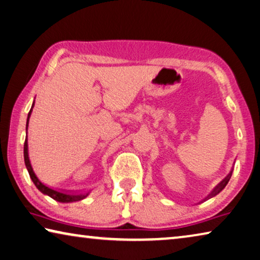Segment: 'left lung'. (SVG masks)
<instances>
[{
	"label": "left lung",
	"instance_id": "8db88e82",
	"mask_svg": "<svg viewBox=\"0 0 260 260\" xmlns=\"http://www.w3.org/2000/svg\"><path fill=\"white\" fill-rule=\"evenodd\" d=\"M232 175H233V171H230L229 174H228V176L225 177V178L222 180V182L217 185V186L213 189V192L211 193V197H215L216 194H219V193L222 191V189H223L224 187H225V185L228 184V182H229V179H230V177H232Z\"/></svg>",
	"mask_w": 260,
	"mask_h": 260
}]
</instances>
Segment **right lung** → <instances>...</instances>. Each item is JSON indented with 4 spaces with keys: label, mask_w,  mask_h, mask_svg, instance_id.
I'll return each instance as SVG.
<instances>
[{
    "label": "right lung",
    "mask_w": 260,
    "mask_h": 260,
    "mask_svg": "<svg viewBox=\"0 0 260 260\" xmlns=\"http://www.w3.org/2000/svg\"><path fill=\"white\" fill-rule=\"evenodd\" d=\"M35 106V103L32 104V108L30 110V112L27 114V121H26V131H27V126H28V120H30V117H31V112H32V109H34ZM24 160H25V167L28 171V175H30L32 182L36 185V187L39 189L41 193H44V194H46L48 197H51L52 199H54L56 201H59V203H74V201H80L82 199H84V198L88 197V194H71V193H64V192H59V191H55V189L53 188H49L47 187L46 185H44L43 183L40 182L38 179V177L36 176L34 169L31 167V163H30V158H28V150H27V138L25 139V143H24Z\"/></svg>",
    "instance_id": "right-lung-1"
}]
</instances>
